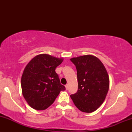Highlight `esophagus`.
<instances>
[{
    "mask_svg": "<svg viewBox=\"0 0 132 132\" xmlns=\"http://www.w3.org/2000/svg\"><path fill=\"white\" fill-rule=\"evenodd\" d=\"M65 87H66V90H68V88H69V85H68V84H66V85L65 86Z\"/></svg>",
    "mask_w": 132,
    "mask_h": 132,
    "instance_id": "obj_1",
    "label": "esophagus"
}]
</instances>
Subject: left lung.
<instances>
[{
    "label": "left lung",
    "mask_w": 132,
    "mask_h": 132,
    "mask_svg": "<svg viewBox=\"0 0 132 132\" xmlns=\"http://www.w3.org/2000/svg\"><path fill=\"white\" fill-rule=\"evenodd\" d=\"M76 66L78 82L76 93L70 95L77 108L90 113L102 105L109 88V78L102 63L92 55L71 59Z\"/></svg>",
    "instance_id": "left-lung-1"
}]
</instances>
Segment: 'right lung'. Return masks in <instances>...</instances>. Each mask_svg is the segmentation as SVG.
I'll use <instances>...</instances> for the list:
<instances>
[{"label":"right lung","instance_id":"right-lung-1","mask_svg":"<svg viewBox=\"0 0 132 132\" xmlns=\"http://www.w3.org/2000/svg\"><path fill=\"white\" fill-rule=\"evenodd\" d=\"M62 58L46 54L36 56L27 65L21 79L22 94L31 107L43 110L49 107L60 91L66 88L60 83L55 69Z\"/></svg>","mask_w":132,"mask_h":132}]
</instances>
